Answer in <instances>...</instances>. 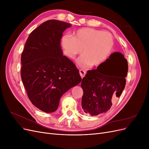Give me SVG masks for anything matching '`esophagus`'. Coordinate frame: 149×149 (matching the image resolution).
<instances>
[{
  "mask_svg": "<svg viewBox=\"0 0 149 149\" xmlns=\"http://www.w3.org/2000/svg\"><path fill=\"white\" fill-rule=\"evenodd\" d=\"M79 74H80V76L82 78H84L85 76V74H86V71L83 70H79Z\"/></svg>",
  "mask_w": 149,
  "mask_h": 149,
  "instance_id": "obj_1",
  "label": "esophagus"
}]
</instances>
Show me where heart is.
<instances>
[{"label":"heart","instance_id":"b5f03b06","mask_svg":"<svg viewBox=\"0 0 149 149\" xmlns=\"http://www.w3.org/2000/svg\"><path fill=\"white\" fill-rule=\"evenodd\" d=\"M61 47L65 55L74 60L81 52L78 60L82 67L97 66L109 56L114 47L111 33L92 28L80 29L71 35L63 36Z\"/></svg>","mask_w":149,"mask_h":149}]
</instances>
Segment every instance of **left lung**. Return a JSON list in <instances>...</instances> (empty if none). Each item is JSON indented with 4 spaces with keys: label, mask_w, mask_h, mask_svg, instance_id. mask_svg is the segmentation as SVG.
Segmentation results:
<instances>
[{
    "label": "left lung",
    "mask_w": 149,
    "mask_h": 149,
    "mask_svg": "<svg viewBox=\"0 0 149 149\" xmlns=\"http://www.w3.org/2000/svg\"><path fill=\"white\" fill-rule=\"evenodd\" d=\"M127 71V61L119 52L112 53L97 69L88 71L81 82L85 113L97 116L109 110L125 88Z\"/></svg>",
    "instance_id": "8db88e82"
}]
</instances>
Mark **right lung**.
<instances>
[{
	"label": "right lung",
	"instance_id": "add662e5",
	"mask_svg": "<svg viewBox=\"0 0 149 149\" xmlns=\"http://www.w3.org/2000/svg\"><path fill=\"white\" fill-rule=\"evenodd\" d=\"M71 26L58 20L43 22L31 31L22 53L21 78L28 97L47 113L55 112L63 94L82 79L60 46L63 33Z\"/></svg>",
	"mask_w": 149,
	"mask_h": 149
}]
</instances>
